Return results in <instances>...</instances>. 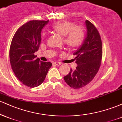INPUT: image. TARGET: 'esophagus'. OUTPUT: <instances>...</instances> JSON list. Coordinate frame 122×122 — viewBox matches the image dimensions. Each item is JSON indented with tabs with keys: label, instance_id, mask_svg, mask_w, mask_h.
<instances>
[{
	"label": "esophagus",
	"instance_id": "34e87169",
	"mask_svg": "<svg viewBox=\"0 0 122 122\" xmlns=\"http://www.w3.org/2000/svg\"><path fill=\"white\" fill-rule=\"evenodd\" d=\"M54 64H55L56 65L59 66L60 65H61V64H62V63L60 62H54Z\"/></svg>",
	"mask_w": 122,
	"mask_h": 122
}]
</instances>
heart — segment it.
<instances>
[{
	"label": "heart",
	"mask_w": 122,
	"mask_h": 122,
	"mask_svg": "<svg viewBox=\"0 0 122 122\" xmlns=\"http://www.w3.org/2000/svg\"><path fill=\"white\" fill-rule=\"evenodd\" d=\"M54 31L63 36L64 43L72 48L79 47L84 39V30L80 26H76L69 21H62L54 23L51 26Z\"/></svg>",
	"instance_id": "1"
}]
</instances>
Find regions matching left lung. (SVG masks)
Segmentation results:
<instances>
[{
  "label": "left lung",
  "instance_id": "obj_1",
  "mask_svg": "<svg viewBox=\"0 0 122 122\" xmlns=\"http://www.w3.org/2000/svg\"><path fill=\"white\" fill-rule=\"evenodd\" d=\"M87 36L83 44L76 52L77 66L71 69L64 77L66 83L74 89L81 88L89 84L99 71L102 63L103 47L99 31L89 20L85 21Z\"/></svg>",
  "mask_w": 122,
  "mask_h": 122
}]
</instances>
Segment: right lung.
I'll return each instance as SVG.
<instances>
[{
	"label": "right lung",
	"mask_w": 122,
	"mask_h": 122,
	"mask_svg": "<svg viewBox=\"0 0 122 122\" xmlns=\"http://www.w3.org/2000/svg\"><path fill=\"white\" fill-rule=\"evenodd\" d=\"M49 20H33L21 26L15 33L10 48V61L17 79L28 87H37L45 79L52 66L42 62L34 53L41 42V30Z\"/></svg>",
	"instance_id": "obj_1"
}]
</instances>
